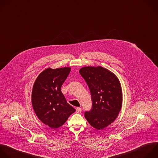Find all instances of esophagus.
I'll list each match as a JSON object with an SVG mask.
<instances>
[{
	"label": "esophagus",
	"mask_w": 158,
	"mask_h": 158,
	"mask_svg": "<svg viewBox=\"0 0 158 158\" xmlns=\"http://www.w3.org/2000/svg\"><path fill=\"white\" fill-rule=\"evenodd\" d=\"M81 112H82L81 108H80V107H77L76 108V112L77 113H81Z\"/></svg>",
	"instance_id": "esophagus-1"
}]
</instances>
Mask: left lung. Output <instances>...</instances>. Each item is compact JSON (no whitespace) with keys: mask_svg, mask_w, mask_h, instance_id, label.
Wrapping results in <instances>:
<instances>
[{"mask_svg":"<svg viewBox=\"0 0 158 158\" xmlns=\"http://www.w3.org/2000/svg\"><path fill=\"white\" fill-rule=\"evenodd\" d=\"M79 73L87 82L92 102L85 118L90 125L102 130L117 117L122 106V91L117 77L102 66H85Z\"/></svg>","mask_w":158,"mask_h":158,"instance_id":"left-lung-1","label":"left lung"}]
</instances>
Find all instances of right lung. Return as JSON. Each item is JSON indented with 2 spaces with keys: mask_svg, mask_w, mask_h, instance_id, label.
<instances>
[{
  "mask_svg": "<svg viewBox=\"0 0 158 158\" xmlns=\"http://www.w3.org/2000/svg\"><path fill=\"white\" fill-rule=\"evenodd\" d=\"M70 71L68 67L48 68L39 74L33 84V110L39 120L52 129L62 126L76 111L61 92V86Z\"/></svg>",
  "mask_w": 158,
  "mask_h": 158,
  "instance_id": "obj_1",
  "label": "right lung"
}]
</instances>
